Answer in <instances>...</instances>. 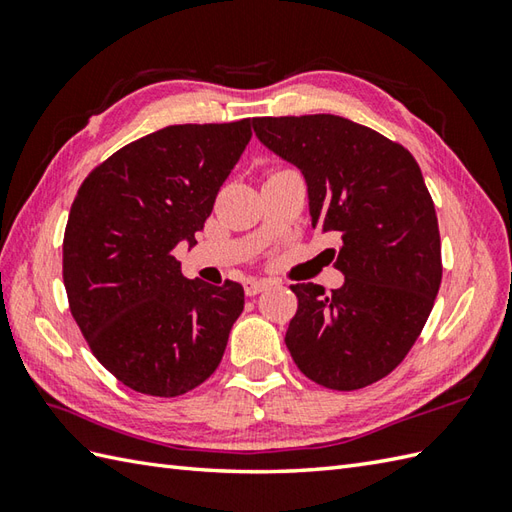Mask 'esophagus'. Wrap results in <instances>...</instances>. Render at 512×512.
Masks as SVG:
<instances>
[{
  "mask_svg": "<svg viewBox=\"0 0 512 512\" xmlns=\"http://www.w3.org/2000/svg\"><path fill=\"white\" fill-rule=\"evenodd\" d=\"M268 286L270 284H268V281H264V279H246L244 281V290H246L248 297H257L259 292H264Z\"/></svg>",
  "mask_w": 512,
  "mask_h": 512,
  "instance_id": "obj_1",
  "label": "esophagus"
}]
</instances>
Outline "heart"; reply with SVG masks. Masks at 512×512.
Here are the masks:
<instances>
[{"mask_svg":"<svg viewBox=\"0 0 512 512\" xmlns=\"http://www.w3.org/2000/svg\"><path fill=\"white\" fill-rule=\"evenodd\" d=\"M277 171H281V169H277Z\"/></svg>","mask_w":512,"mask_h":512,"instance_id":"obj_1","label":"heart"}]
</instances>
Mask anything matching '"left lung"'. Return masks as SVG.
Here are the masks:
<instances>
[{"label": "left lung", "instance_id": "8db88e82", "mask_svg": "<svg viewBox=\"0 0 512 512\" xmlns=\"http://www.w3.org/2000/svg\"><path fill=\"white\" fill-rule=\"evenodd\" d=\"M253 129L308 182L312 226L341 288L292 284L299 299L286 345L317 385L352 391L405 361L442 281L436 206L416 158L365 125L332 114L253 118Z\"/></svg>", "mask_w": 512, "mask_h": 512}]
</instances>
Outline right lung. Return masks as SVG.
<instances>
[{
  "label": "right lung",
  "instance_id": "obj_1",
  "mask_svg": "<svg viewBox=\"0 0 512 512\" xmlns=\"http://www.w3.org/2000/svg\"><path fill=\"white\" fill-rule=\"evenodd\" d=\"M250 136V118L169 125L118 149L76 191L63 235L70 312L99 363L140 394L202 385L244 310L237 281L187 279L171 250L198 244Z\"/></svg>",
  "mask_w": 512,
  "mask_h": 512
}]
</instances>
